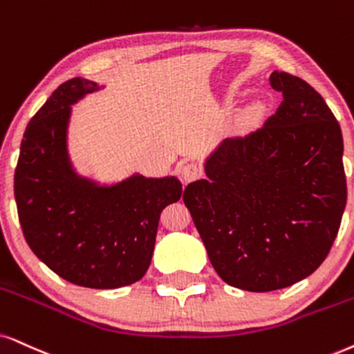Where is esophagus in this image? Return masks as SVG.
Wrapping results in <instances>:
<instances>
[{"instance_id":"esophagus-1","label":"esophagus","mask_w":354,"mask_h":354,"mask_svg":"<svg viewBox=\"0 0 354 354\" xmlns=\"http://www.w3.org/2000/svg\"><path fill=\"white\" fill-rule=\"evenodd\" d=\"M180 174H181L183 181L191 183V181L198 180L201 174H203V169H201L198 163H186L180 168Z\"/></svg>"}]
</instances>
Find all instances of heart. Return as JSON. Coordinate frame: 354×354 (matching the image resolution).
I'll return each instance as SVG.
<instances>
[{"instance_id": "b5f03b06", "label": "heart", "mask_w": 354, "mask_h": 354, "mask_svg": "<svg viewBox=\"0 0 354 354\" xmlns=\"http://www.w3.org/2000/svg\"><path fill=\"white\" fill-rule=\"evenodd\" d=\"M258 111H259V107H258V106H253L252 109H250V114H252V115H257V114H258Z\"/></svg>"}]
</instances>
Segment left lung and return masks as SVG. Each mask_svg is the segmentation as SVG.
Here are the masks:
<instances>
[{"instance_id": "left-lung-1", "label": "left lung", "mask_w": 354, "mask_h": 354, "mask_svg": "<svg viewBox=\"0 0 354 354\" xmlns=\"http://www.w3.org/2000/svg\"><path fill=\"white\" fill-rule=\"evenodd\" d=\"M283 102L258 131L225 138L205 160V180L186 186L214 270L229 286L268 292L319 268L346 205L343 136L319 93L272 71Z\"/></svg>"}]
</instances>
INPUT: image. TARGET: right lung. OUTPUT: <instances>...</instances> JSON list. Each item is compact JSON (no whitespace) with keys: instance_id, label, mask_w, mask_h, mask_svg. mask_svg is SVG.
I'll list each match as a JSON object with an SVG mask.
<instances>
[{"instance_id":"1","label":"right lung","mask_w":354,"mask_h":354,"mask_svg":"<svg viewBox=\"0 0 354 354\" xmlns=\"http://www.w3.org/2000/svg\"><path fill=\"white\" fill-rule=\"evenodd\" d=\"M104 84L71 78L30 119L21 142L15 198L26 241L68 283L118 289L149 270L162 210L181 198L176 176L132 173L101 183L78 173L68 149L71 106Z\"/></svg>"}]
</instances>
